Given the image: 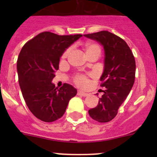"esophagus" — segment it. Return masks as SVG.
<instances>
[{
    "label": "esophagus",
    "mask_w": 157,
    "mask_h": 157,
    "mask_svg": "<svg viewBox=\"0 0 157 157\" xmlns=\"http://www.w3.org/2000/svg\"><path fill=\"white\" fill-rule=\"evenodd\" d=\"M78 95L82 96V97H87L89 94H86V93H85V92H82V91H81V90H78Z\"/></svg>",
    "instance_id": "1"
}]
</instances>
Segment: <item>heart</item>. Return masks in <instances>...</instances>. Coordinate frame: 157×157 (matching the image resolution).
I'll list each match as a JSON object with an SVG mask.
<instances>
[{
    "label": "heart",
    "instance_id": "heart-1",
    "mask_svg": "<svg viewBox=\"0 0 157 157\" xmlns=\"http://www.w3.org/2000/svg\"><path fill=\"white\" fill-rule=\"evenodd\" d=\"M85 50L86 53L88 54L93 52H101V48H100L99 45H97V44H94V43H86L85 45ZM70 52L71 48L66 49L65 52H63L62 58L65 59V58L67 57L69 54H70ZM74 81L78 86H79L81 87H86L89 84L88 78L84 75H75V77L74 78Z\"/></svg>",
    "mask_w": 157,
    "mask_h": 157
}]
</instances>
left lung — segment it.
I'll list each match as a JSON object with an SVG mask.
<instances>
[{
    "mask_svg": "<svg viewBox=\"0 0 157 157\" xmlns=\"http://www.w3.org/2000/svg\"><path fill=\"white\" fill-rule=\"evenodd\" d=\"M103 45L105 68L101 77V86L105 87L98 106L89 110L93 120L107 123L113 120L118 109L132 89L136 64L132 51L125 41L107 30L84 34Z\"/></svg>",
    "mask_w": 157,
    "mask_h": 157,
    "instance_id": "obj_1",
    "label": "left lung"
}]
</instances>
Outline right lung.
Masks as SVG:
<instances>
[{
  "label": "right lung",
  "mask_w": 157,
  "mask_h": 157,
  "mask_svg": "<svg viewBox=\"0 0 157 157\" xmlns=\"http://www.w3.org/2000/svg\"><path fill=\"white\" fill-rule=\"evenodd\" d=\"M82 34L58 35L40 33L19 52L17 71L19 86L28 109L40 120L50 123L61 118L77 90L64 83L59 89L52 80L59 69V58Z\"/></svg>",
  "instance_id": "add662e5"
}]
</instances>
